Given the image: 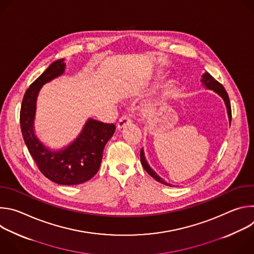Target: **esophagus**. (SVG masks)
Returning a JSON list of instances; mask_svg holds the SVG:
<instances>
[{
    "instance_id": "34e87169",
    "label": "esophagus",
    "mask_w": 254,
    "mask_h": 254,
    "mask_svg": "<svg viewBox=\"0 0 254 254\" xmlns=\"http://www.w3.org/2000/svg\"><path fill=\"white\" fill-rule=\"evenodd\" d=\"M130 123H131V116H129V115L123 116V117L120 119L119 123H118V128H119V129H122V128H124L125 127H127V125H129Z\"/></svg>"
}]
</instances>
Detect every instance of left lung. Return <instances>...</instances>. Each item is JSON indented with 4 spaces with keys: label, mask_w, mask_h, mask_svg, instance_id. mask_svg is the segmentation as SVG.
Masks as SVG:
<instances>
[{
    "label": "left lung",
    "mask_w": 254,
    "mask_h": 254,
    "mask_svg": "<svg viewBox=\"0 0 254 254\" xmlns=\"http://www.w3.org/2000/svg\"><path fill=\"white\" fill-rule=\"evenodd\" d=\"M202 83L204 86H206L208 89H211V90H214L216 93H218L224 100L225 102V105H226V108H227V114H228V118H229V121L231 122V105H230V100H229V96L224 88V86L217 81L210 73H208V72H206V73H204L202 75V79H201ZM140 163L143 167V169L147 171V173L153 177L155 180H157L158 182L164 184V185H167V186H170L172 187L171 184H168L165 180H163L161 177H159L156 172L149 166L148 162L146 161V158H144V154H143V151L142 149L140 150Z\"/></svg>",
    "instance_id": "left-lung-1"
}]
</instances>
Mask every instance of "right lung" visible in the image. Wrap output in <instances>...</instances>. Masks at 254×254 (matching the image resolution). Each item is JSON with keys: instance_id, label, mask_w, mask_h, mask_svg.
<instances>
[{"instance_id": "obj_1", "label": "right lung", "mask_w": 254, "mask_h": 254, "mask_svg": "<svg viewBox=\"0 0 254 254\" xmlns=\"http://www.w3.org/2000/svg\"><path fill=\"white\" fill-rule=\"evenodd\" d=\"M63 59L53 62L26 90L20 111V126L28 151L40 172L59 185H78L98 171L102 152L116 126L89 119L76 139L63 150L50 151L34 133L36 99L42 85L63 74Z\"/></svg>"}]
</instances>
